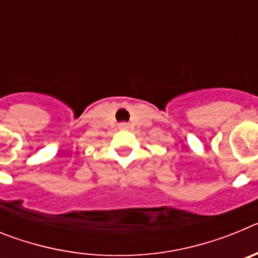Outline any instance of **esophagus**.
I'll return each instance as SVG.
<instances>
[{"instance_id":"obj_1","label":"esophagus","mask_w":258,"mask_h":258,"mask_svg":"<svg viewBox=\"0 0 258 258\" xmlns=\"http://www.w3.org/2000/svg\"><path fill=\"white\" fill-rule=\"evenodd\" d=\"M127 126H129V125H127L126 122H121V124H120V127H121V129H127Z\"/></svg>"}]
</instances>
